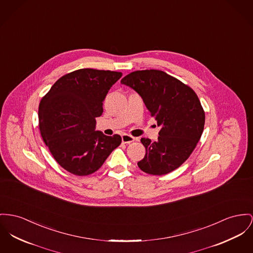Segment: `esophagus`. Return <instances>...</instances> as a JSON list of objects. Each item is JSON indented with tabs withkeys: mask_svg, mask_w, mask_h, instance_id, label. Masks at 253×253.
I'll list each match as a JSON object with an SVG mask.
<instances>
[{
	"mask_svg": "<svg viewBox=\"0 0 253 253\" xmlns=\"http://www.w3.org/2000/svg\"><path fill=\"white\" fill-rule=\"evenodd\" d=\"M134 137H132L131 135L124 134L122 136V141H123V143H125V144L132 143V142H134Z\"/></svg>",
	"mask_w": 253,
	"mask_h": 253,
	"instance_id": "1",
	"label": "esophagus"
}]
</instances>
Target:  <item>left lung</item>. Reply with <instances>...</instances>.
Masks as SVG:
<instances>
[{
    "label": "left lung",
    "mask_w": 253,
    "mask_h": 253,
    "mask_svg": "<svg viewBox=\"0 0 253 253\" xmlns=\"http://www.w3.org/2000/svg\"><path fill=\"white\" fill-rule=\"evenodd\" d=\"M135 90L155 117L157 141L142 138L145 157L137 163L143 171L166 174L181 166L195 150L204 128L205 114L195 91L159 70L135 71L121 81Z\"/></svg>",
    "instance_id": "8db88e82"
}]
</instances>
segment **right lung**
Returning <instances> with one entry per match:
<instances>
[{"label":"right lung","instance_id":"obj_1","mask_svg":"<svg viewBox=\"0 0 253 253\" xmlns=\"http://www.w3.org/2000/svg\"><path fill=\"white\" fill-rule=\"evenodd\" d=\"M121 72L80 69L61 77L42 98L38 108L39 129L55 161L69 172L88 175L122 142L118 134L95 130L103 101Z\"/></svg>","mask_w":253,"mask_h":253}]
</instances>
